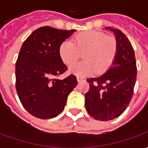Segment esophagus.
<instances>
[{
	"mask_svg": "<svg viewBox=\"0 0 148 148\" xmlns=\"http://www.w3.org/2000/svg\"><path fill=\"white\" fill-rule=\"evenodd\" d=\"M77 80L78 82H83V81H85V79H84L83 77H77Z\"/></svg>",
	"mask_w": 148,
	"mask_h": 148,
	"instance_id": "1",
	"label": "esophagus"
}]
</instances>
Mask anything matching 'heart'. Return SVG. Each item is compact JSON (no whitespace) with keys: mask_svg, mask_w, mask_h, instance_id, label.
<instances>
[{"mask_svg":"<svg viewBox=\"0 0 148 148\" xmlns=\"http://www.w3.org/2000/svg\"><path fill=\"white\" fill-rule=\"evenodd\" d=\"M117 53V42L112 36L97 31H88L74 38V43L65 40L59 46L58 54L62 61L71 65L82 54L84 61L72 65L69 71L79 77L96 72L101 74L108 71Z\"/></svg>","mask_w":148,"mask_h":148,"instance_id":"1","label":"heart"}]
</instances>
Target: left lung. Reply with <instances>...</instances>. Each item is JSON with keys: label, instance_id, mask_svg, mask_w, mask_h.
<instances>
[{"label": "left lung", "instance_id": "8db88e82", "mask_svg": "<svg viewBox=\"0 0 148 148\" xmlns=\"http://www.w3.org/2000/svg\"><path fill=\"white\" fill-rule=\"evenodd\" d=\"M117 42V53L113 63L105 74L86 79L90 90L85 94L88 113L97 121H108L120 116L132 97L137 68L132 46L121 30L110 27Z\"/></svg>", "mask_w": 148, "mask_h": 148}]
</instances>
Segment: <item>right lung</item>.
Instances as JSON below:
<instances>
[{
	"instance_id": "add662e5",
	"label": "right lung",
	"mask_w": 148,
	"mask_h": 148,
	"mask_svg": "<svg viewBox=\"0 0 148 148\" xmlns=\"http://www.w3.org/2000/svg\"><path fill=\"white\" fill-rule=\"evenodd\" d=\"M74 32L41 27L22 44L16 63V89L24 109L36 117L45 120L60 114L77 86L74 74L55 78L67 70L58 54L59 46Z\"/></svg>"
}]
</instances>
